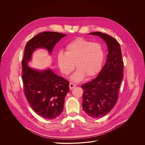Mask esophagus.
<instances>
[{
  "label": "esophagus",
  "mask_w": 145,
  "mask_h": 145,
  "mask_svg": "<svg viewBox=\"0 0 145 145\" xmlns=\"http://www.w3.org/2000/svg\"><path fill=\"white\" fill-rule=\"evenodd\" d=\"M76 86V85L74 83H70L69 84V87H70V89L72 90L74 88H75Z\"/></svg>",
  "instance_id": "esophagus-1"
}]
</instances>
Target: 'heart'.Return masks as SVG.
Here are the masks:
<instances>
[{"mask_svg":"<svg viewBox=\"0 0 145 145\" xmlns=\"http://www.w3.org/2000/svg\"><path fill=\"white\" fill-rule=\"evenodd\" d=\"M104 59L102 46L82 37L70 42L65 47V52H60L57 57L58 66L62 73L67 75L74 68L78 69L71 80L78 82L84 76L95 75L101 67Z\"/></svg>","mask_w":145,"mask_h":145,"instance_id":"obj_1","label":"heart"}]
</instances>
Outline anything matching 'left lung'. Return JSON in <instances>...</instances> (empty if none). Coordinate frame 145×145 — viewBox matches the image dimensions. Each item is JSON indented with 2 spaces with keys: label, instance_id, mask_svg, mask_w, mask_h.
I'll return each mask as SVG.
<instances>
[{
  "label": "left lung",
  "instance_id": "8db88e82",
  "mask_svg": "<svg viewBox=\"0 0 145 145\" xmlns=\"http://www.w3.org/2000/svg\"><path fill=\"white\" fill-rule=\"evenodd\" d=\"M89 34L102 39L108 51L106 62L98 76L82 85L83 110L91 118H99L108 114L117 103L123 78V62L120 44L113 37L101 32Z\"/></svg>",
  "mask_w": 145,
  "mask_h": 145
}]
</instances>
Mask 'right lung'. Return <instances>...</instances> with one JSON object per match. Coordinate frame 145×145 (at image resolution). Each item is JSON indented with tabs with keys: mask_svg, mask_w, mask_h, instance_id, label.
<instances>
[{
	"mask_svg": "<svg viewBox=\"0 0 145 145\" xmlns=\"http://www.w3.org/2000/svg\"><path fill=\"white\" fill-rule=\"evenodd\" d=\"M66 36L55 32H41L28 42L24 48L22 61L24 92L32 109L47 120L55 119L62 113L70 90L69 83L49 67L39 70L29 67L28 63L37 49H45L51 55L55 44Z\"/></svg>",
	"mask_w": 145,
	"mask_h": 145,
	"instance_id": "1",
	"label": "right lung"
}]
</instances>
